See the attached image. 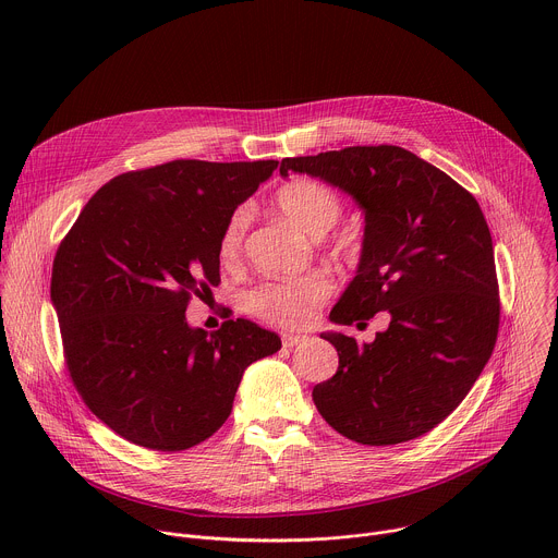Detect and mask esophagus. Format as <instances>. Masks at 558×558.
Instances as JSON below:
<instances>
[{"label": "esophagus", "instance_id": "obj_1", "mask_svg": "<svg viewBox=\"0 0 558 558\" xmlns=\"http://www.w3.org/2000/svg\"><path fill=\"white\" fill-rule=\"evenodd\" d=\"M306 340V336H298V333H282V344H284V349H293V347H298V344H302Z\"/></svg>", "mask_w": 558, "mask_h": 558}]
</instances>
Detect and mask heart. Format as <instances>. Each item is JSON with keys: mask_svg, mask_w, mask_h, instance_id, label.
<instances>
[{"mask_svg": "<svg viewBox=\"0 0 558 558\" xmlns=\"http://www.w3.org/2000/svg\"><path fill=\"white\" fill-rule=\"evenodd\" d=\"M276 207L289 222L313 238L325 235L340 220L344 209L336 190L313 179H293L284 183L276 192ZM247 225V207H238L229 214L218 243L225 263H233L243 254ZM331 291L333 280L325 271H313L300 278H274L245 293V308L263 323L300 329L313 320L315 311L327 302Z\"/></svg>", "mask_w": 558, "mask_h": 558, "instance_id": "1", "label": "heart"}]
</instances>
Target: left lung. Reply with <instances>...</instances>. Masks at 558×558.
I'll use <instances>...</instances> for the list:
<instances>
[{
	"mask_svg": "<svg viewBox=\"0 0 558 558\" xmlns=\"http://www.w3.org/2000/svg\"><path fill=\"white\" fill-rule=\"evenodd\" d=\"M289 172L323 179L364 209L360 265L331 323L390 315L388 329L368 344L323 333L340 364L313 388L315 409L357 444L422 437L461 404L499 333L493 235L480 203L397 145L282 158L280 174Z\"/></svg>",
	"mask_w": 558,
	"mask_h": 558,
	"instance_id": "obj_1",
	"label": "left lung"
}]
</instances>
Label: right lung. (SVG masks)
<instances>
[{
    "label": "right lung",
    "mask_w": 558,
    "mask_h": 558,
    "mask_svg": "<svg viewBox=\"0 0 558 558\" xmlns=\"http://www.w3.org/2000/svg\"><path fill=\"white\" fill-rule=\"evenodd\" d=\"M278 161L181 158L106 183L61 241L50 280L65 366L86 407L123 439L177 452L229 417L245 368L280 351L256 323L187 325L220 282V231Z\"/></svg>",
    "instance_id": "right-lung-1"
}]
</instances>
